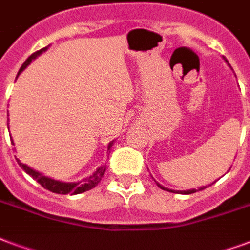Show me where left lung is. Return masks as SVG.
<instances>
[{
  "label": "left lung",
  "instance_id": "left-lung-1",
  "mask_svg": "<svg viewBox=\"0 0 250 250\" xmlns=\"http://www.w3.org/2000/svg\"><path fill=\"white\" fill-rule=\"evenodd\" d=\"M224 61L227 62V63H228V61H227L225 58H224ZM228 65H229V64H228ZM155 183H157V186H158L159 188L165 189V191H170V192H175V194H185V195L194 194V192H196V191H202V189H204V188H206V187H207V186H203V187H199L198 189L192 188V189H186V191H175V189H170V188H166V187H163V186L159 185L158 182H155Z\"/></svg>",
  "mask_w": 250,
  "mask_h": 250
}]
</instances>
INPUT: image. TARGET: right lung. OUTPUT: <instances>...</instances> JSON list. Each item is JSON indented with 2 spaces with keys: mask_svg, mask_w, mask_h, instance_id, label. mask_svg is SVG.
Returning a JSON list of instances; mask_svg holds the SVG:
<instances>
[{
  "mask_svg": "<svg viewBox=\"0 0 250 250\" xmlns=\"http://www.w3.org/2000/svg\"><path fill=\"white\" fill-rule=\"evenodd\" d=\"M47 50V47H44V48H42V50H39V51L34 52L33 55L29 56L27 58V61L22 64V67H21L20 72H18V75L23 71V69L27 67V65L31 63V61H34L35 58L38 55H41L42 52H44ZM7 121H9V118H7ZM7 129H9V123H7ZM14 145V144H13ZM112 145H113V141L110 142L109 145H108V150L112 147ZM18 163H20V166L23 170H25L27 174H29L33 179H35V181L38 182L39 185L42 186V187H44L46 189H48V191H51V192H55V194H62V195H67V194H71V195H76V194H82V192H85V191H89V189H92L93 187H96L97 185H99V182L101 181V178H103V175L105 174V170H106V166H101V167H99L96 170V171L93 172L91 176H88V178H85V179H83L82 182H69V183H67V182H61V181H55V179H52V178H48V176L43 175V174H41V172L35 171L34 168L29 167L27 165H23V163H21L20 161H18Z\"/></svg>",
  "mask_w": 250,
  "mask_h": 250,
  "instance_id": "right-lung-1",
  "label": "right lung"
}]
</instances>
